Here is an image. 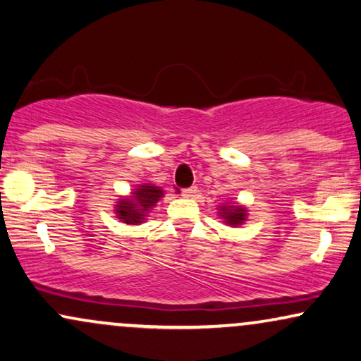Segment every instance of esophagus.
<instances>
[{"mask_svg":"<svg viewBox=\"0 0 361 361\" xmlns=\"http://www.w3.org/2000/svg\"><path fill=\"white\" fill-rule=\"evenodd\" d=\"M182 195H184V197H194V195H197V187H189V189H184L182 190Z\"/></svg>","mask_w":361,"mask_h":361,"instance_id":"esophagus-1","label":"esophagus"}]
</instances>
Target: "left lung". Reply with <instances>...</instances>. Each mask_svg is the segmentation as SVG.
<instances>
[{
	"instance_id": "obj_1",
	"label": "left lung",
	"mask_w": 361,
	"mask_h": 361,
	"mask_svg": "<svg viewBox=\"0 0 361 361\" xmlns=\"http://www.w3.org/2000/svg\"><path fill=\"white\" fill-rule=\"evenodd\" d=\"M219 215L224 221V224L228 227H238L243 226L249 217V210H247L245 205L238 204V202H226L222 205H219Z\"/></svg>"
}]
</instances>
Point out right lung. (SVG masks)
Instances as JSON below:
<instances>
[{"label":"right lung","mask_w":361,"mask_h":361,"mask_svg":"<svg viewBox=\"0 0 361 361\" xmlns=\"http://www.w3.org/2000/svg\"><path fill=\"white\" fill-rule=\"evenodd\" d=\"M164 197L162 187L154 184H140L130 190L129 195H123L114 204V214L123 224L139 226L146 222L147 214L154 205Z\"/></svg>","instance_id":"right-lung-1"}]
</instances>
